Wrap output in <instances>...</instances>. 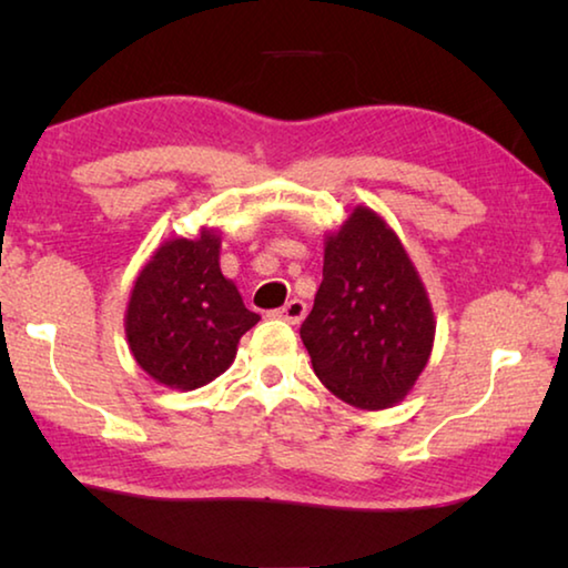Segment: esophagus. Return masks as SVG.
Returning a JSON list of instances; mask_svg holds the SVG:
<instances>
[{"instance_id":"34e87169","label":"esophagus","mask_w":568,"mask_h":568,"mask_svg":"<svg viewBox=\"0 0 568 568\" xmlns=\"http://www.w3.org/2000/svg\"><path fill=\"white\" fill-rule=\"evenodd\" d=\"M305 313H307V305L303 301H297V297H293V301H287L281 307V311H275L277 318H283V321H287L291 325L301 323L305 318Z\"/></svg>"}]
</instances>
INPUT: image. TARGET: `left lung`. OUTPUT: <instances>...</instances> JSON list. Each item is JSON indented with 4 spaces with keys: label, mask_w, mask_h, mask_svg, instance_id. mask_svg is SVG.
I'll list each match as a JSON object with an SVG mask.
<instances>
[{
    "label": "left lung",
    "mask_w": 568,
    "mask_h": 568,
    "mask_svg": "<svg viewBox=\"0 0 568 568\" xmlns=\"http://www.w3.org/2000/svg\"><path fill=\"white\" fill-rule=\"evenodd\" d=\"M434 335V307L406 247L358 205L325 237L323 283L301 325L315 376L355 408H390L426 368Z\"/></svg>",
    "instance_id": "left-lung-1"
}]
</instances>
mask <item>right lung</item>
<instances>
[{
	"label": "right lung",
	"instance_id": "1",
	"mask_svg": "<svg viewBox=\"0 0 568 568\" xmlns=\"http://www.w3.org/2000/svg\"><path fill=\"white\" fill-rule=\"evenodd\" d=\"M261 321L233 281L220 273V237L162 243L142 267L124 313L134 361L168 388L195 390L235 361L237 343Z\"/></svg>",
	"mask_w": 568,
	"mask_h": 568
}]
</instances>
